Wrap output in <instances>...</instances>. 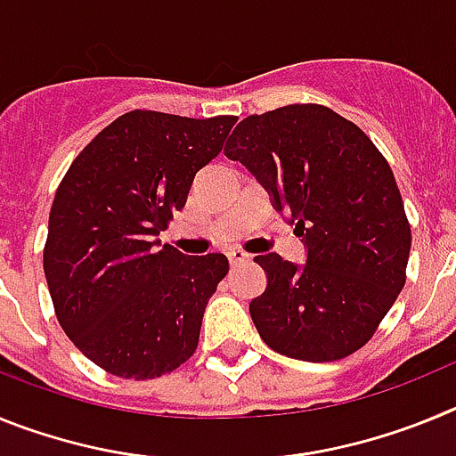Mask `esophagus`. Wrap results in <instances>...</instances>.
I'll return each instance as SVG.
<instances>
[{
	"label": "esophagus",
	"mask_w": 456,
	"mask_h": 456,
	"mask_svg": "<svg viewBox=\"0 0 456 456\" xmlns=\"http://www.w3.org/2000/svg\"><path fill=\"white\" fill-rule=\"evenodd\" d=\"M228 260H231L232 267H237V265H241V263H248V260H251V256L241 251V248H231V251H228Z\"/></svg>",
	"instance_id": "esophagus-1"
}]
</instances>
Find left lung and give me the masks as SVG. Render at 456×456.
Listing matches in <instances>:
<instances>
[{
    "label": "left lung",
    "instance_id": "8db88e82",
    "mask_svg": "<svg viewBox=\"0 0 456 456\" xmlns=\"http://www.w3.org/2000/svg\"><path fill=\"white\" fill-rule=\"evenodd\" d=\"M269 193L305 263L256 256L267 288L248 304L283 356L326 363L361 349L404 288L411 228L388 162L361 127L322 104H288L237 125L224 148Z\"/></svg>",
    "mask_w": 456,
    "mask_h": 456
}]
</instances>
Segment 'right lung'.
Returning a JSON list of instances; mask_svg holds the SVG:
<instances>
[{"mask_svg": "<svg viewBox=\"0 0 456 456\" xmlns=\"http://www.w3.org/2000/svg\"><path fill=\"white\" fill-rule=\"evenodd\" d=\"M235 120L136 109L109 123L56 189L43 253L56 317L116 377H162L196 352L228 257L184 256L157 235Z\"/></svg>", "mask_w": 456, "mask_h": 456, "instance_id": "right-lung-1", "label": "right lung"}]
</instances>
